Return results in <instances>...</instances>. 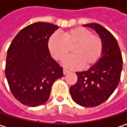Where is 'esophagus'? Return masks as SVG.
I'll list each match as a JSON object with an SVG mask.
<instances>
[{"label": "esophagus", "mask_w": 127, "mask_h": 127, "mask_svg": "<svg viewBox=\"0 0 127 127\" xmlns=\"http://www.w3.org/2000/svg\"><path fill=\"white\" fill-rule=\"evenodd\" d=\"M69 72H70L69 70H66V69H63V74H64V75H65V74L68 73Z\"/></svg>", "instance_id": "esophagus-1"}]
</instances>
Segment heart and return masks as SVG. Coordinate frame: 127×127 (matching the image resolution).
Here are the masks:
<instances>
[{
	"label": "heart",
	"mask_w": 127,
	"mask_h": 127,
	"mask_svg": "<svg viewBox=\"0 0 127 127\" xmlns=\"http://www.w3.org/2000/svg\"><path fill=\"white\" fill-rule=\"evenodd\" d=\"M48 47L51 55L57 61L64 60L73 48V55L63 63L64 66L70 69H78L82 65L85 68L92 67L97 63L103 50L102 39L81 27L64 32L62 38L57 35H52Z\"/></svg>",
	"instance_id": "obj_1"
}]
</instances>
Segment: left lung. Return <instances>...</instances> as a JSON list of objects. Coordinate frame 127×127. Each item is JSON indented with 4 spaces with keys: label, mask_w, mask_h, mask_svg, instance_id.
<instances>
[{
    "label": "left lung",
    "mask_w": 127,
    "mask_h": 127,
    "mask_svg": "<svg viewBox=\"0 0 127 127\" xmlns=\"http://www.w3.org/2000/svg\"><path fill=\"white\" fill-rule=\"evenodd\" d=\"M102 39L103 50L98 62L86 71L77 72L78 81L70 87L73 100L82 107H95L105 102L118 86L122 70V56L115 37L97 23L84 25Z\"/></svg>",
    "instance_id": "1"
}]
</instances>
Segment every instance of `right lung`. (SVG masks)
<instances>
[{"label": "right lung", "instance_id": "1", "mask_svg": "<svg viewBox=\"0 0 127 127\" xmlns=\"http://www.w3.org/2000/svg\"><path fill=\"white\" fill-rule=\"evenodd\" d=\"M58 28L47 22L32 23L19 32L8 49L6 78L11 93L23 105L44 104L54 82L63 76V67L52 59L48 47Z\"/></svg>", "mask_w": 127, "mask_h": 127}]
</instances>
